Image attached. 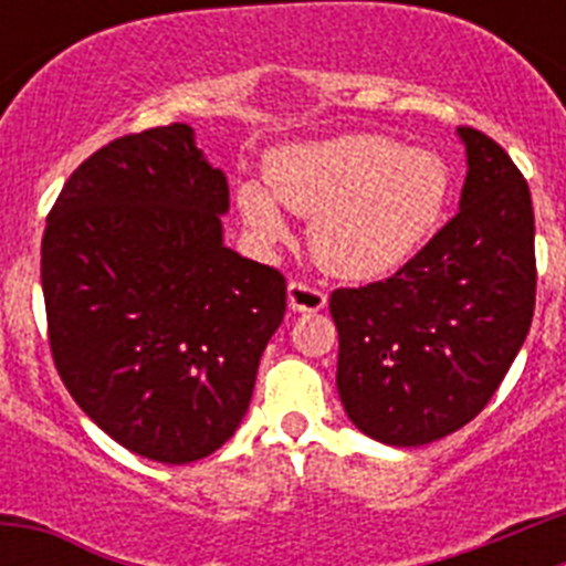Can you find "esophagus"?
Masks as SVG:
<instances>
[{"label": "esophagus", "instance_id": "34e87169", "mask_svg": "<svg viewBox=\"0 0 566 566\" xmlns=\"http://www.w3.org/2000/svg\"><path fill=\"white\" fill-rule=\"evenodd\" d=\"M326 303L328 297L319 289L306 286L300 280L289 283V308L292 312H319V308H326Z\"/></svg>", "mask_w": 566, "mask_h": 566}]
</instances>
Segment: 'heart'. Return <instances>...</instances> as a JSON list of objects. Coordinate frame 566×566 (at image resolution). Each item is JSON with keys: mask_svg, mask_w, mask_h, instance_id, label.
Masks as SVG:
<instances>
[{"mask_svg": "<svg viewBox=\"0 0 566 566\" xmlns=\"http://www.w3.org/2000/svg\"><path fill=\"white\" fill-rule=\"evenodd\" d=\"M263 184L240 187L243 221L263 243L289 240L277 201L314 218L312 252L328 274L343 280L388 277L437 232L451 172L437 153L405 149L382 135H343L280 153Z\"/></svg>", "mask_w": 566, "mask_h": 566, "instance_id": "1", "label": "heart"}]
</instances>
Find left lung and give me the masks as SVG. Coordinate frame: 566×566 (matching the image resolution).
I'll return each instance as SVG.
<instances>
[{"label":"left lung","mask_w":566,"mask_h":566,"mask_svg":"<svg viewBox=\"0 0 566 566\" xmlns=\"http://www.w3.org/2000/svg\"><path fill=\"white\" fill-rule=\"evenodd\" d=\"M459 212L394 277L337 289V391L365 437L437 442L482 411L530 332L536 223L527 181L479 129L459 127Z\"/></svg>","instance_id":"obj_1"}]
</instances>
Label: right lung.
I'll list each match as a JSON object with an SVG mask.
<instances>
[{
    "mask_svg": "<svg viewBox=\"0 0 566 566\" xmlns=\"http://www.w3.org/2000/svg\"><path fill=\"white\" fill-rule=\"evenodd\" d=\"M229 184L189 124L124 135L70 175L42 238L50 352L127 451L209 457L247 417L286 280L223 243Z\"/></svg>",
    "mask_w": 566,
    "mask_h": 566,
    "instance_id": "add662e5",
    "label": "right lung"
}]
</instances>
